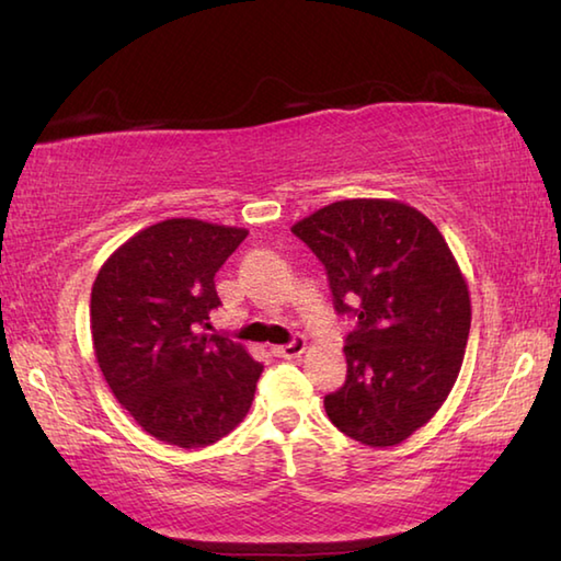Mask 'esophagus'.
<instances>
[{
    "instance_id": "1",
    "label": "esophagus",
    "mask_w": 561,
    "mask_h": 561,
    "mask_svg": "<svg viewBox=\"0 0 561 561\" xmlns=\"http://www.w3.org/2000/svg\"><path fill=\"white\" fill-rule=\"evenodd\" d=\"M272 351H274V355H277V358L294 360V358H301L304 351H307V341H304V339H294L291 343L277 345V348H272Z\"/></svg>"
}]
</instances>
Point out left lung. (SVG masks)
<instances>
[{
  "mask_svg": "<svg viewBox=\"0 0 561 561\" xmlns=\"http://www.w3.org/2000/svg\"><path fill=\"white\" fill-rule=\"evenodd\" d=\"M348 313V375L323 407L365 446H394L439 412L461 370L471 297L434 222L402 201L348 198L291 228Z\"/></svg>",
  "mask_w": 561,
  "mask_h": 561,
  "instance_id": "8db88e82",
  "label": "left lung"
}]
</instances>
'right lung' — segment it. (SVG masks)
Listing matches in <instances>:
<instances>
[{
  "mask_svg": "<svg viewBox=\"0 0 561 561\" xmlns=\"http://www.w3.org/2000/svg\"><path fill=\"white\" fill-rule=\"evenodd\" d=\"M245 228L169 218L139 230L100 267L90 333L117 402L159 442L203 449L245 420L262 365L222 335L216 272Z\"/></svg>",
  "mask_w": 561,
  "mask_h": 561,
  "instance_id": "add662e5",
  "label": "right lung"
}]
</instances>
